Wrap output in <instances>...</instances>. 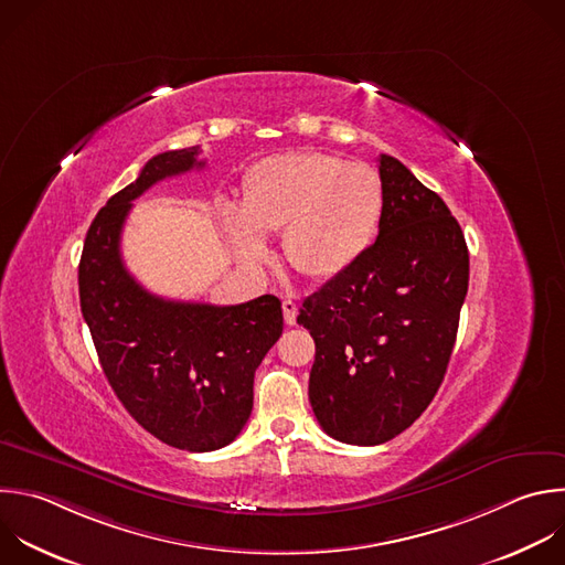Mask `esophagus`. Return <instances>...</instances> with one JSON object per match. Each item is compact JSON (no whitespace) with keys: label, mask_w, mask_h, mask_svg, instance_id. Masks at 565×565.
<instances>
[{"label":"esophagus","mask_w":565,"mask_h":565,"mask_svg":"<svg viewBox=\"0 0 565 565\" xmlns=\"http://www.w3.org/2000/svg\"><path fill=\"white\" fill-rule=\"evenodd\" d=\"M281 308H284V321L288 326H295L297 323V303L292 299H284Z\"/></svg>","instance_id":"esophagus-1"}]
</instances>
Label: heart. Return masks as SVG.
<instances>
[{
  "label": "heart",
  "mask_w": 565,
  "mask_h": 565,
  "mask_svg": "<svg viewBox=\"0 0 565 565\" xmlns=\"http://www.w3.org/2000/svg\"><path fill=\"white\" fill-rule=\"evenodd\" d=\"M382 215L377 170L310 150L259 159L244 174L242 206H224L228 237L246 264H264L266 235L284 231L288 264L312 281L352 270L377 239Z\"/></svg>",
  "instance_id": "obj_1"
}]
</instances>
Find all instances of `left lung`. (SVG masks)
<instances>
[{"instance_id": "8db88e82", "label": "left lung", "mask_w": 565, "mask_h": 565, "mask_svg": "<svg viewBox=\"0 0 565 565\" xmlns=\"http://www.w3.org/2000/svg\"><path fill=\"white\" fill-rule=\"evenodd\" d=\"M377 242L345 275L306 297L315 339L308 397L337 441L380 446L435 399L455 348L470 257L444 200L399 159L380 154Z\"/></svg>"}]
</instances>
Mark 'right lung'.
Masks as SVG:
<instances>
[{
	"label": "right lung",
	"mask_w": 565,
	"mask_h": 565,
	"mask_svg": "<svg viewBox=\"0 0 565 565\" xmlns=\"http://www.w3.org/2000/svg\"><path fill=\"white\" fill-rule=\"evenodd\" d=\"M200 146L154 154L93 220L79 262V303L102 370L130 417L159 441L211 452L253 411V382L284 330L281 301L237 306L172 301L126 270L119 242L132 202L161 179L204 168Z\"/></svg>",
	"instance_id": "add662e5"
}]
</instances>
